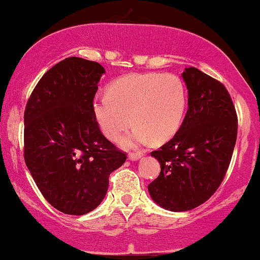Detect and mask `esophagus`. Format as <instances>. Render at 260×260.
<instances>
[{
    "instance_id": "34e87169",
    "label": "esophagus",
    "mask_w": 260,
    "mask_h": 260,
    "mask_svg": "<svg viewBox=\"0 0 260 260\" xmlns=\"http://www.w3.org/2000/svg\"><path fill=\"white\" fill-rule=\"evenodd\" d=\"M140 157H142V154H138V152H136V154L128 155V160H129V161H138Z\"/></svg>"
}]
</instances>
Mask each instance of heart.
I'll return each instance as SVG.
<instances>
[{
  "label": "heart",
  "mask_w": 260,
  "mask_h": 260,
  "mask_svg": "<svg viewBox=\"0 0 260 260\" xmlns=\"http://www.w3.org/2000/svg\"><path fill=\"white\" fill-rule=\"evenodd\" d=\"M187 104L185 84L172 74H131L114 81L108 95L93 102V114L100 129L117 140L131 126L134 129L122 145L136 148L146 143L170 140L183 123Z\"/></svg>",
  "instance_id": "obj_1"
}]
</instances>
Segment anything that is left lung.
<instances>
[{
    "mask_svg": "<svg viewBox=\"0 0 260 260\" xmlns=\"http://www.w3.org/2000/svg\"><path fill=\"white\" fill-rule=\"evenodd\" d=\"M181 76L189 108L173 138L151 152L161 172L148 185L151 199L173 212L198 207L217 191L237 137L235 106L224 84L192 67Z\"/></svg>",
    "mask_w": 260,
    "mask_h": 260,
    "instance_id": "obj_1",
    "label": "left lung"
}]
</instances>
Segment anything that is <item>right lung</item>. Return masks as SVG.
Wrapping results in <instances>:
<instances>
[{
    "label": "right lung",
    "mask_w": 260,
    "mask_h": 260,
    "mask_svg": "<svg viewBox=\"0 0 260 260\" xmlns=\"http://www.w3.org/2000/svg\"><path fill=\"white\" fill-rule=\"evenodd\" d=\"M104 73L96 61L64 59L43 75L25 108V164L43 198L65 214L98 207L109 176L127 158L103 136L93 114Z\"/></svg>",
    "instance_id": "add662e5"
}]
</instances>
